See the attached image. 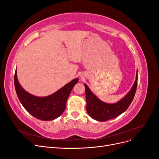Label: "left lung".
<instances>
[{
	"label": "left lung",
	"instance_id": "obj_1",
	"mask_svg": "<svg viewBox=\"0 0 159 159\" xmlns=\"http://www.w3.org/2000/svg\"><path fill=\"white\" fill-rule=\"evenodd\" d=\"M137 72L135 81L129 92L118 102L109 104L103 102L91 92L88 86L84 84L87 105L86 110L89 116L99 121H106L118 117L125 111L131 103L137 87Z\"/></svg>",
	"mask_w": 159,
	"mask_h": 159
}]
</instances>
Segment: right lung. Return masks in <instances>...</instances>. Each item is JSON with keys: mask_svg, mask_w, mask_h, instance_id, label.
I'll use <instances>...</instances> for the list:
<instances>
[{"mask_svg": "<svg viewBox=\"0 0 159 159\" xmlns=\"http://www.w3.org/2000/svg\"><path fill=\"white\" fill-rule=\"evenodd\" d=\"M78 80V78H75L54 93L40 98L31 95L24 89L18 81L16 70L14 74V86L22 106L32 116L44 121H52L63 113L67 99Z\"/></svg>", "mask_w": 159, "mask_h": 159, "instance_id": "1", "label": "right lung"}]
</instances>
